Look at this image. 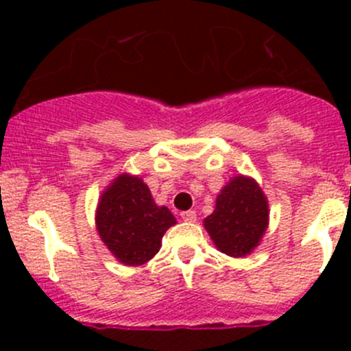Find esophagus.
<instances>
[{
    "label": "esophagus",
    "instance_id": "34e87169",
    "mask_svg": "<svg viewBox=\"0 0 351 351\" xmlns=\"http://www.w3.org/2000/svg\"><path fill=\"white\" fill-rule=\"evenodd\" d=\"M182 219L185 222H195L197 221V214H195V210H185V212H182Z\"/></svg>",
    "mask_w": 351,
    "mask_h": 351
}]
</instances>
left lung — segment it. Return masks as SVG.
<instances>
[{"label": "left lung", "mask_w": 351, "mask_h": 351, "mask_svg": "<svg viewBox=\"0 0 351 351\" xmlns=\"http://www.w3.org/2000/svg\"><path fill=\"white\" fill-rule=\"evenodd\" d=\"M204 226L217 250L241 258L258 246L268 228V200L247 176H234L215 200V210Z\"/></svg>", "instance_id": "8db88e82"}]
</instances>
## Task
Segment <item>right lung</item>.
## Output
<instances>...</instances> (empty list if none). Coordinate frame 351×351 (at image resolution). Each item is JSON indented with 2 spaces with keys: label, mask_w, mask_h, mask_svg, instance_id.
Masks as SVG:
<instances>
[{
  "label": "right lung",
  "mask_w": 351,
  "mask_h": 351,
  "mask_svg": "<svg viewBox=\"0 0 351 351\" xmlns=\"http://www.w3.org/2000/svg\"><path fill=\"white\" fill-rule=\"evenodd\" d=\"M173 224H176L175 215L168 207L154 204L139 176L127 173L117 176L98 202V234L113 256L129 267L149 261Z\"/></svg>",
  "instance_id": "1"
}]
</instances>
